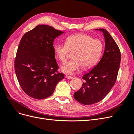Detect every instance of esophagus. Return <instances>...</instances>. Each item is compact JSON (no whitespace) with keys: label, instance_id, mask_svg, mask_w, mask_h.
Returning a JSON list of instances; mask_svg holds the SVG:
<instances>
[{"label":"esophagus","instance_id":"obj_1","mask_svg":"<svg viewBox=\"0 0 134 134\" xmlns=\"http://www.w3.org/2000/svg\"><path fill=\"white\" fill-rule=\"evenodd\" d=\"M66 78L68 79H72L73 77L72 76H70V75H66Z\"/></svg>","mask_w":134,"mask_h":134}]
</instances>
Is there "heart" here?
<instances>
[{
	"instance_id": "heart-1",
	"label": "heart",
	"mask_w": 134,
	"mask_h": 134,
	"mask_svg": "<svg viewBox=\"0 0 134 134\" xmlns=\"http://www.w3.org/2000/svg\"><path fill=\"white\" fill-rule=\"evenodd\" d=\"M54 50L58 59L63 63L66 61L69 51H74L73 59L64 63L61 68L63 73L72 74L81 67L88 69L94 66L101 56L103 44L100 40L93 39L89 35L78 33L68 37L65 44L57 43Z\"/></svg>"
}]
</instances>
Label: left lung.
Returning <instances> with one entry per match:
<instances>
[{
  "label": "left lung",
  "mask_w": 134,
  "mask_h": 134,
  "mask_svg": "<svg viewBox=\"0 0 134 134\" xmlns=\"http://www.w3.org/2000/svg\"><path fill=\"white\" fill-rule=\"evenodd\" d=\"M99 30L103 32L105 39L103 55L99 63L83 75L82 86L74 94L75 99L85 105L97 103L106 97L115 83L120 66L121 55L118 45L106 30Z\"/></svg>",
  "instance_id": "8db88e82"
}]
</instances>
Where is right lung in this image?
Segmentation results:
<instances>
[{
    "label": "right lung",
    "mask_w": 134,
    "mask_h": 134,
    "mask_svg": "<svg viewBox=\"0 0 134 134\" xmlns=\"http://www.w3.org/2000/svg\"><path fill=\"white\" fill-rule=\"evenodd\" d=\"M64 32L48 25H38L21 38L15 59V71L21 88L38 100L53 94L64 74L58 72L54 40Z\"/></svg>",
    "instance_id": "right-lung-1"
}]
</instances>
